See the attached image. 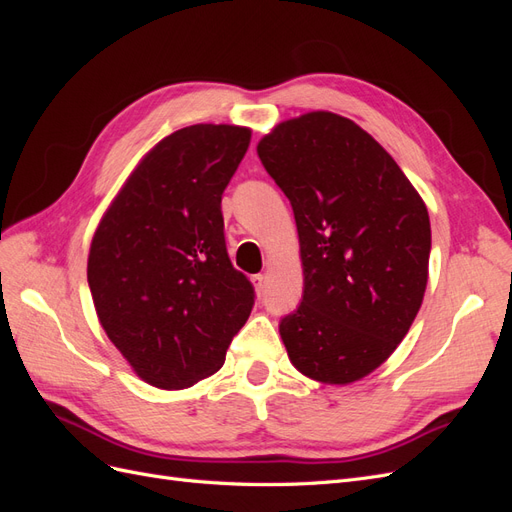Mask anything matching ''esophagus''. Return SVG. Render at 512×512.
<instances>
[{
	"label": "esophagus",
	"mask_w": 512,
	"mask_h": 512,
	"mask_svg": "<svg viewBox=\"0 0 512 512\" xmlns=\"http://www.w3.org/2000/svg\"><path fill=\"white\" fill-rule=\"evenodd\" d=\"M252 284H254L256 292H262V288H265V275H262V273L252 275Z\"/></svg>",
	"instance_id": "esophagus-1"
}]
</instances>
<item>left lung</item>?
I'll use <instances>...</instances> for the list:
<instances>
[{
    "mask_svg": "<svg viewBox=\"0 0 512 512\" xmlns=\"http://www.w3.org/2000/svg\"><path fill=\"white\" fill-rule=\"evenodd\" d=\"M294 211L303 299L280 322L290 363L350 384L410 331L429 273V213L404 170L354 121L327 111L282 121L256 147Z\"/></svg>",
    "mask_w": 512,
    "mask_h": 512,
    "instance_id": "obj_1",
    "label": "left lung"
}]
</instances>
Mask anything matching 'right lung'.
Instances as JSON below:
<instances>
[{
    "label": "right lung",
    "instance_id": "1",
    "mask_svg": "<svg viewBox=\"0 0 512 512\" xmlns=\"http://www.w3.org/2000/svg\"><path fill=\"white\" fill-rule=\"evenodd\" d=\"M252 130L196 123L141 160L91 239L87 282L102 329L158 389L215 374L250 318L254 286L226 252L222 194Z\"/></svg>",
    "mask_w": 512,
    "mask_h": 512
}]
</instances>
